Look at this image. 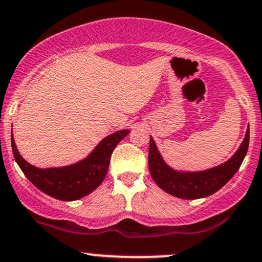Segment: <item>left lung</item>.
<instances>
[{"instance_id": "1", "label": "left lung", "mask_w": 262, "mask_h": 262, "mask_svg": "<svg viewBox=\"0 0 262 262\" xmlns=\"http://www.w3.org/2000/svg\"><path fill=\"white\" fill-rule=\"evenodd\" d=\"M250 132L248 129L244 142L231 158L216 168L199 173H180L169 168L158 151L153 138L149 143V170L160 189L180 199H200L209 196L234 177L248 153Z\"/></svg>"}]
</instances>
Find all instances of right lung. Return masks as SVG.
Segmentation results:
<instances>
[{
    "mask_svg": "<svg viewBox=\"0 0 262 262\" xmlns=\"http://www.w3.org/2000/svg\"><path fill=\"white\" fill-rule=\"evenodd\" d=\"M128 134V129L111 134L97 145L88 158L64 168H36L19 155L13 136L11 137V145L17 164L36 188L54 199L72 201L85 196L102 184L107 175L114 148Z\"/></svg>",
    "mask_w": 262,
    "mask_h": 262,
    "instance_id": "obj_1",
    "label": "right lung"
}]
</instances>
